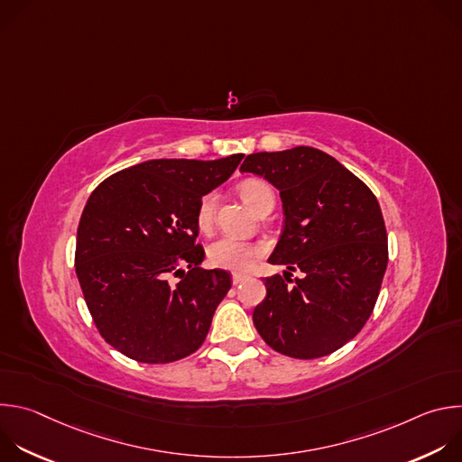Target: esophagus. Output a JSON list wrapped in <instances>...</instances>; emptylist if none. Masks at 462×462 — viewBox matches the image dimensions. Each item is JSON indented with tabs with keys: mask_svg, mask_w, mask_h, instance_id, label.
I'll return each instance as SVG.
<instances>
[{
	"mask_svg": "<svg viewBox=\"0 0 462 462\" xmlns=\"http://www.w3.org/2000/svg\"><path fill=\"white\" fill-rule=\"evenodd\" d=\"M245 280H246L245 274H232V283H234V285H239V283H243Z\"/></svg>",
	"mask_w": 462,
	"mask_h": 462,
	"instance_id": "34e87169",
	"label": "esophagus"
}]
</instances>
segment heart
I'll return each mask as SVG.
<instances>
[{
  "label": "heart",
  "instance_id": "obj_1",
  "mask_svg": "<svg viewBox=\"0 0 462 462\" xmlns=\"http://www.w3.org/2000/svg\"><path fill=\"white\" fill-rule=\"evenodd\" d=\"M267 191H273L267 182H263L259 179H248L241 182L239 186V195L241 199L252 208L254 212L259 208L263 197H265ZM216 193H205L199 201V207H197V226H199L201 232H208L214 225V212H216ZM263 250L261 246L241 241L236 237H219L208 246V261L210 265L223 269V271H232V273H246L252 269L254 263L261 257Z\"/></svg>",
  "mask_w": 462,
  "mask_h": 462
}]
</instances>
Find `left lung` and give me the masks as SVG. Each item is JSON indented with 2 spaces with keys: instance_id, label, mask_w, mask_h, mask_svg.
<instances>
[{
  "instance_id": "obj_1",
  "label": "left lung",
  "mask_w": 462,
  "mask_h": 462,
  "mask_svg": "<svg viewBox=\"0 0 462 462\" xmlns=\"http://www.w3.org/2000/svg\"><path fill=\"white\" fill-rule=\"evenodd\" d=\"M241 171L273 182L285 214L269 263L287 265V273L263 278L267 298L252 314L257 333L291 358L335 353L369 319L387 267L374 193L335 157L309 146L252 153ZM296 270L302 278L291 281Z\"/></svg>"
}]
</instances>
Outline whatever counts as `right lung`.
I'll return each instance as SVG.
<instances>
[{"mask_svg":"<svg viewBox=\"0 0 462 462\" xmlns=\"http://www.w3.org/2000/svg\"><path fill=\"white\" fill-rule=\"evenodd\" d=\"M243 157L148 161L89 195L75 269L100 337L127 358L170 364L203 346L232 282L226 271L199 269L197 207Z\"/></svg>","mask_w":462,"mask_h":462,"instance_id":"add662e5","label":"right lung"}]
</instances>
